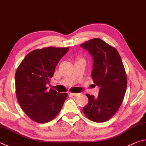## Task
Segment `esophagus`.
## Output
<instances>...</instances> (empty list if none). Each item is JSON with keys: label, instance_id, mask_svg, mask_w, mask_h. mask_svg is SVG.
Returning a JSON list of instances; mask_svg holds the SVG:
<instances>
[{"label": "esophagus", "instance_id": "esophagus-1", "mask_svg": "<svg viewBox=\"0 0 146 146\" xmlns=\"http://www.w3.org/2000/svg\"><path fill=\"white\" fill-rule=\"evenodd\" d=\"M80 93H70V95L73 96H78L80 95Z\"/></svg>", "mask_w": 146, "mask_h": 146}]
</instances>
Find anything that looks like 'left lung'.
Here are the masks:
<instances>
[{"instance_id":"obj_1","label":"left lung","mask_w":146,"mask_h":146,"mask_svg":"<svg viewBox=\"0 0 146 146\" xmlns=\"http://www.w3.org/2000/svg\"><path fill=\"white\" fill-rule=\"evenodd\" d=\"M93 57L91 76L100 87L97 98L87 94L89 103L83 113L89 120L98 123L111 118L123 102L127 80L121 57L115 48L98 38L81 44Z\"/></svg>"}]
</instances>
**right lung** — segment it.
Listing matches in <instances>:
<instances>
[{
    "label": "right lung",
    "instance_id": "add662e5",
    "mask_svg": "<svg viewBox=\"0 0 146 146\" xmlns=\"http://www.w3.org/2000/svg\"><path fill=\"white\" fill-rule=\"evenodd\" d=\"M68 47H46L26 55L15 73L17 99L31 120L44 123L60 112L67 93H59L46 86L53 77L56 66Z\"/></svg>",
    "mask_w": 146,
    "mask_h": 146
}]
</instances>
